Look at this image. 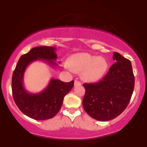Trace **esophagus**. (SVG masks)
I'll return each instance as SVG.
<instances>
[{
  "label": "esophagus",
  "mask_w": 147,
  "mask_h": 147,
  "mask_svg": "<svg viewBox=\"0 0 147 147\" xmlns=\"http://www.w3.org/2000/svg\"><path fill=\"white\" fill-rule=\"evenodd\" d=\"M81 85V82H79L78 80H75V86H79Z\"/></svg>",
  "instance_id": "obj_1"
}]
</instances>
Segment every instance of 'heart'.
<instances>
[{
	"instance_id": "1",
	"label": "heart",
	"mask_w": 147,
	"mask_h": 147,
	"mask_svg": "<svg viewBox=\"0 0 147 147\" xmlns=\"http://www.w3.org/2000/svg\"><path fill=\"white\" fill-rule=\"evenodd\" d=\"M65 67L77 72H83V77L88 82L100 80L105 75L109 63L105 58L97 57L86 52H80L72 55Z\"/></svg>"
}]
</instances>
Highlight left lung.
I'll use <instances>...</instances> for the list:
<instances>
[{
	"label": "left lung",
	"instance_id": "1",
	"mask_svg": "<svg viewBox=\"0 0 147 147\" xmlns=\"http://www.w3.org/2000/svg\"><path fill=\"white\" fill-rule=\"evenodd\" d=\"M115 63L102 80L84 84L86 89L84 109L91 117L109 121L119 115L130 102L135 85L131 61L118 52L113 57Z\"/></svg>",
	"mask_w": 147,
	"mask_h": 147
}]
</instances>
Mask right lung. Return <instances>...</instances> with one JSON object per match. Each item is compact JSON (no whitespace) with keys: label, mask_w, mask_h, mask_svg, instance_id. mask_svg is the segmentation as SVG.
I'll return each instance as SVG.
<instances>
[{"label":"right lung","mask_w":147,"mask_h":147,"mask_svg":"<svg viewBox=\"0 0 147 147\" xmlns=\"http://www.w3.org/2000/svg\"><path fill=\"white\" fill-rule=\"evenodd\" d=\"M57 49L52 46L34 48L18 60L12 75L11 90L16 106L23 113L36 120L53 117L60 110L63 98L74 86V81L65 83L52 79L48 86L38 93H30L23 86V77L28 65L37 60L44 61L51 67L56 62ZM60 63V62H59Z\"/></svg>","instance_id":"right-lung-1"}]
</instances>
